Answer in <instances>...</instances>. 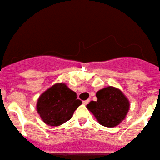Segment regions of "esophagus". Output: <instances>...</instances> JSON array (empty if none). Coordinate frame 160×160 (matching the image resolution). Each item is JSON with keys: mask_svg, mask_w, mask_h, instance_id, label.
Segmentation results:
<instances>
[{"mask_svg": "<svg viewBox=\"0 0 160 160\" xmlns=\"http://www.w3.org/2000/svg\"><path fill=\"white\" fill-rule=\"evenodd\" d=\"M89 102V99H88V100H83L82 103H83V104H87Z\"/></svg>", "mask_w": 160, "mask_h": 160, "instance_id": "34e87169", "label": "esophagus"}]
</instances>
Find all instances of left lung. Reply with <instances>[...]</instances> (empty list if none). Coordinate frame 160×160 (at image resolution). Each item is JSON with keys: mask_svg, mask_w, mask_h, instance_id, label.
<instances>
[{"mask_svg": "<svg viewBox=\"0 0 160 160\" xmlns=\"http://www.w3.org/2000/svg\"><path fill=\"white\" fill-rule=\"evenodd\" d=\"M97 101H90L86 108L100 125L116 127L126 118L130 109V101L120 89L108 86L96 93Z\"/></svg>", "mask_w": 160, "mask_h": 160, "instance_id": "left-lung-1", "label": "left lung"}]
</instances>
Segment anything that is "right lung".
Instances as JSON below:
<instances>
[{"label": "right lung", "instance_id": "1", "mask_svg": "<svg viewBox=\"0 0 160 160\" xmlns=\"http://www.w3.org/2000/svg\"><path fill=\"white\" fill-rule=\"evenodd\" d=\"M82 104L75 92L65 83H56L39 97L37 112L45 124L58 127L70 120Z\"/></svg>", "mask_w": 160, "mask_h": 160}]
</instances>
